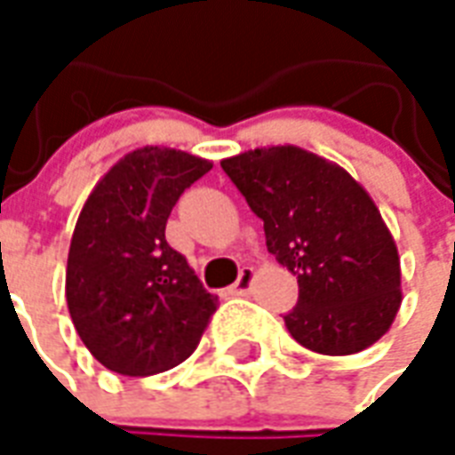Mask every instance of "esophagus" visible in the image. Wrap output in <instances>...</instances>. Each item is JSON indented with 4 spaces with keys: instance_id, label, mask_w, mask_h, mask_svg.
Listing matches in <instances>:
<instances>
[{
    "instance_id": "obj_1",
    "label": "esophagus",
    "mask_w": 455,
    "mask_h": 455,
    "mask_svg": "<svg viewBox=\"0 0 455 455\" xmlns=\"http://www.w3.org/2000/svg\"><path fill=\"white\" fill-rule=\"evenodd\" d=\"M253 279H255L253 267H243V270L238 272L236 284H234V287L228 289V294H234V296H248V294H251V287H253Z\"/></svg>"
}]
</instances>
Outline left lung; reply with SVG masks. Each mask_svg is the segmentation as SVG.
Masks as SVG:
<instances>
[{"mask_svg": "<svg viewBox=\"0 0 455 455\" xmlns=\"http://www.w3.org/2000/svg\"><path fill=\"white\" fill-rule=\"evenodd\" d=\"M265 243L299 282L284 315L291 338L318 355H355L388 332L403 301L400 258L381 212L338 164L291 144L221 161Z\"/></svg>", "mask_w": 455, "mask_h": 455, "instance_id": "left-lung-1", "label": "left lung"}]
</instances>
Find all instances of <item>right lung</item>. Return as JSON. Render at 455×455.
<instances>
[{
  "mask_svg": "<svg viewBox=\"0 0 455 455\" xmlns=\"http://www.w3.org/2000/svg\"><path fill=\"white\" fill-rule=\"evenodd\" d=\"M212 161L166 147L130 151L100 178L74 227L67 306L82 342L123 376H154L193 355L217 296L166 241L178 197Z\"/></svg>",
  "mask_w": 455,
  "mask_h": 455,
  "instance_id": "obj_1",
  "label": "right lung"
}]
</instances>
